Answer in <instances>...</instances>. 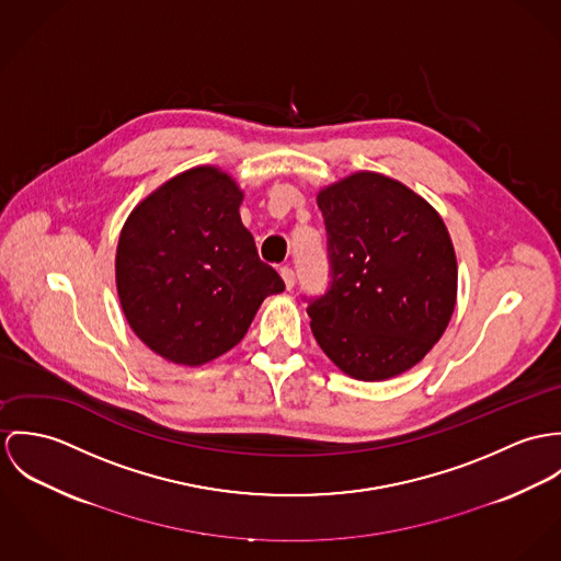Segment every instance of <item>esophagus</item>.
<instances>
[{"label": "esophagus", "mask_w": 561, "mask_h": 561, "mask_svg": "<svg viewBox=\"0 0 561 561\" xmlns=\"http://www.w3.org/2000/svg\"><path fill=\"white\" fill-rule=\"evenodd\" d=\"M279 275H282V279H284L286 288H288V290H293V288H295V282H297L295 271H293L290 266H282V268H279Z\"/></svg>", "instance_id": "34e87169"}]
</instances>
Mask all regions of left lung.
Wrapping results in <instances>:
<instances>
[{
    "mask_svg": "<svg viewBox=\"0 0 561 561\" xmlns=\"http://www.w3.org/2000/svg\"><path fill=\"white\" fill-rule=\"evenodd\" d=\"M329 288L310 299L311 333L357 380L420 364L456 306V253L443 219L415 191L357 172L318 193Z\"/></svg>",
    "mask_w": 561,
    "mask_h": 561,
    "instance_id": "left-lung-1",
    "label": "left lung"
}]
</instances>
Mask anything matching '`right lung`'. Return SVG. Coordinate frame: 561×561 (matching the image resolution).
Here are the masks:
<instances>
[{
    "mask_svg": "<svg viewBox=\"0 0 561 561\" xmlns=\"http://www.w3.org/2000/svg\"><path fill=\"white\" fill-rule=\"evenodd\" d=\"M221 170H187L139 202L116 251V286L135 335L157 355L202 366L237 346L284 279L257 257Z\"/></svg>",
    "mask_w": 561,
    "mask_h": 561,
    "instance_id": "obj_1",
    "label": "right lung"
}]
</instances>
